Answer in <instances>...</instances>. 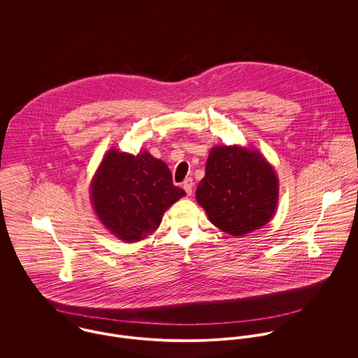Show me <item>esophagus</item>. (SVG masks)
Returning a JSON list of instances; mask_svg holds the SVG:
<instances>
[{"mask_svg":"<svg viewBox=\"0 0 358 358\" xmlns=\"http://www.w3.org/2000/svg\"><path fill=\"white\" fill-rule=\"evenodd\" d=\"M193 187H194V182L192 178H187L185 182H183V189L185 192L187 193V196H192L193 194Z\"/></svg>","mask_w":358,"mask_h":358,"instance_id":"esophagus-1","label":"esophagus"}]
</instances>
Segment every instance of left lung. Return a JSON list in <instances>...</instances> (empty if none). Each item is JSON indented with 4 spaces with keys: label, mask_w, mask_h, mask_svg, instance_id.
I'll use <instances>...</instances> for the list:
<instances>
[{
    "label": "left lung",
    "mask_w": 358,
    "mask_h": 358,
    "mask_svg": "<svg viewBox=\"0 0 358 358\" xmlns=\"http://www.w3.org/2000/svg\"><path fill=\"white\" fill-rule=\"evenodd\" d=\"M196 199L212 224L241 237L260 229L274 216L278 179L257 150L216 146L208 155Z\"/></svg>",
    "instance_id": "left-lung-1"
}]
</instances>
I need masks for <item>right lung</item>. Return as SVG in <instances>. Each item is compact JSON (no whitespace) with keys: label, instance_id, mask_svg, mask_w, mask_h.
<instances>
[{"label":"right lung","instance_id":"obj_1","mask_svg":"<svg viewBox=\"0 0 358 358\" xmlns=\"http://www.w3.org/2000/svg\"><path fill=\"white\" fill-rule=\"evenodd\" d=\"M166 164L148 152L138 155L111 149L92 180L91 200L108 231L135 243L158 229L164 212L185 196Z\"/></svg>","mask_w":358,"mask_h":358}]
</instances>
